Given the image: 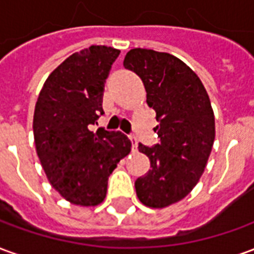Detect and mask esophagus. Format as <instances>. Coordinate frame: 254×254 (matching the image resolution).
Wrapping results in <instances>:
<instances>
[{"instance_id": "obj_1", "label": "esophagus", "mask_w": 254, "mask_h": 254, "mask_svg": "<svg viewBox=\"0 0 254 254\" xmlns=\"http://www.w3.org/2000/svg\"><path fill=\"white\" fill-rule=\"evenodd\" d=\"M130 141H132V149H133V152H136L138 148V140L136 138V136H130Z\"/></svg>"}]
</instances>
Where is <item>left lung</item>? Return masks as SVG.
<instances>
[{"label":"left lung","mask_w":254,"mask_h":254,"mask_svg":"<svg viewBox=\"0 0 254 254\" xmlns=\"http://www.w3.org/2000/svg\"><path fill=\"white\" fill-rule=\"evenodd\" d=\"M124 66L143 80L159 122V143L138 144L151 170L136 180V193L147 207H167L188 196L205 169L215 140L211 102L196 73L169 53L132 49Z\"/></svg>","instance_id":"1"}]
</instances>
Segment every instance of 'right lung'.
Returning a JSON list of instances; mask_svg holds the SVG:
<instances>
[{
	"instance_id": "obj_1",
	"label": "right lung",
	"mask_w": 254,
	"mask_h": 254,
	"mask_svg": "<svg viewBox=\"0 0 254 254\" xmlns=\"http://www.w3.org/2000/svg\"><path fill=\"white\" fill-rule=\"evenodd\" d=\"M120 50L91 46L67 57L42 88L34 113L36 152L49 181L76 205H98L132 143L122 132H91L105 114L106 78Z\"/></svg>"
}]
</instances>
